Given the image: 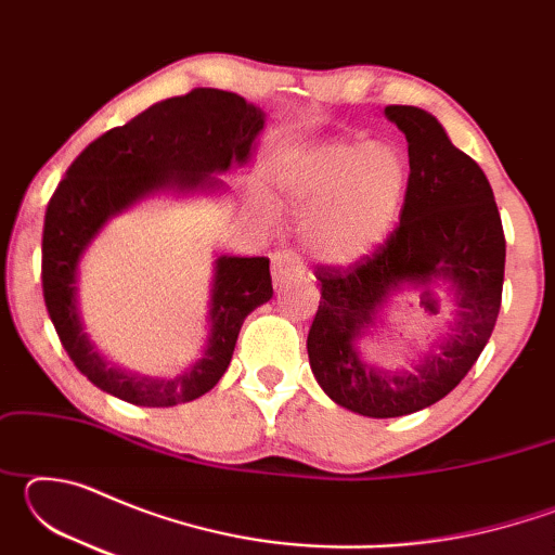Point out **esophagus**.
<instances>
[{
    "mask_svg": "<svg viewBox=\"0 0 555 555\" xmlns=\"http://www.w3.org/2000/svg\"><path fill=\"white\" fill-rule=\"evenodd\" d=\"M304 274V261L296 257V251L291 249H276L271 255V276H274V284L281 286L286 281L296 279Z\"/></svg>",
    "mask_w": 555,
    "mask_h": 555,
    "instance_id": "1",
    "label": "esophagus"
}]
</instances>
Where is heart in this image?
<instances>
[{
    "instance_id": "b5f03b06",
    "label": "heart",
    "mask_w": 555,
    "mask_h": 555,
    "mask_svg": "<svg viewBox=\"0 0 555 555\" xmlns=\"http://www.w3.org/2000/svg\"><path fill=\"white\" fill-rule=\"evenodd\" d=\"M274 193L304 218V242L331 264L370 257L389 237L409 193V164L387 142H323L281 158Z\"/></svg>"
}]
</instances>
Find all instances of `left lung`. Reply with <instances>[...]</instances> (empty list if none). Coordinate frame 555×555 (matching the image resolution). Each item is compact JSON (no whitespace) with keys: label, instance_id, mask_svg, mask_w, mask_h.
Segmentation results:
<instances>
[{"label":"left lung","instance_id":"obj_1","mask_svg":"<svg viewBox=\"0 0 555 555\" xmlns=\"http://www.w3.org/2000/svg\"><path fill=\"white\" fill-rule=\"evenodd\" d=\"M409 142V193L399 228L370 257L318 267L321 306L308 331V360L335 403L370 418H397L430 406L473 370L494 331L504 284V230L480 166L450 142L440 121L411 105L384 107ZM443 280L456 300L446 338L411 373L370 369L356 352L393 293L433 296Z\"/></svg>","mask_w":555,"mask_h":555}]
</instances>
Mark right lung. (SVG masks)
Returning <instances> with one entry per match:
<instances>
[{
  "instance_id": "right-lung-1",
  "label": "right lung",
  "mask_w": 555,
  "mask_h": 555,
  "mask_svg": "<svg viewBox=\"0 0 555 555\" xmlns=\"http://www.w3.org/2000/svg\"><path fill=\"white\" fill-rule=\"evenodd\" d=\"M264 121V109L234 92L195 88L105 131L65 171L43 220V300L65 352L98 389L137 406H176L210 391L230 367L244 318L274 296L267 257L215 259L208 345L173 379L119 370L100 354L82 327L78 267L107 220L146 195L220 191L212 173L247 164Z\"/></svg>"
}]
</instances>
